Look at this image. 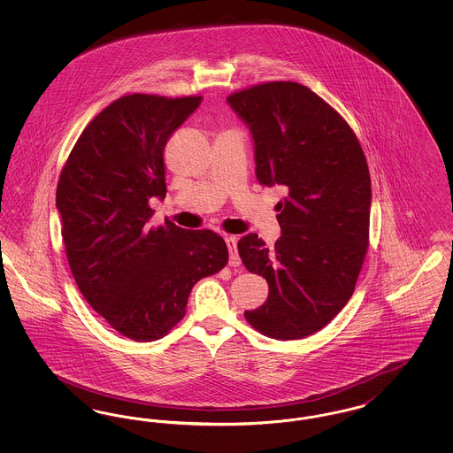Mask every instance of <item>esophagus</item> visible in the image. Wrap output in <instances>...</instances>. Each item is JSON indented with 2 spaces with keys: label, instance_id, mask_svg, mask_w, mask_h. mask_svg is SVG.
I'll use <instances>...</instances> for the list:
<instances>
[{
  "label": "esophagus",
  "instance_id": "esophagus-1",
  "mask_svg": "<svg viewBox=\"0 0 453 453\" xmlns=\"http://www.w3.org/2000/svg\"><path fill=\"white\" fill-rule=\"evenodd\" d=\"M226 242H227V248H229V265L231 266H239L241 265V258L237 255V237L227 236L226 237Z\"/></svg>",
  "mask_w": 453,
  "mask_h": 453
}]
</instances>
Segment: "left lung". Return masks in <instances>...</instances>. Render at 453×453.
Listing matches in <instances>:
<instances>
[{"label":"left lung","instance_id":"8db88e82","mask_svg":"<svg viewBox=\"0 0 453 453\" xmlns=\"http://www.w3.org/2000/svg\"><path fill=\"white\" fill-rule=\"evenodd\" d=\"M255 139L257 178L281 185V236L239 239L244 266L268 281V299L244 318L273 340L323 329L353 296L368 250L370 173L345 119L312 89L268 81L227 96Z\"/></svg>","mask_w":453,"mask_h":453}]
</instances>
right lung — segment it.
I'll list each match as a JSON object with an SVG mask.
<instances>
[{"mask_svg":"<svg viewBox=\"0 0 453 453\" xmlns=\"http://www.w3.org/2000/svg\"><path fill=\"white\" fill-rule=\"evenodd\" d=\"M202 96L130 93L78 137L58 181L65 257L88 303L134 342H156L185 316L195 283L220 272L227 246L211 229L165 220L148 227L150 198H165L163 152Z\"/></svg>","mask_w":453,"mask_h":453,"instance_id":"right-lung-1","label":"right lung"}]
</instances>
